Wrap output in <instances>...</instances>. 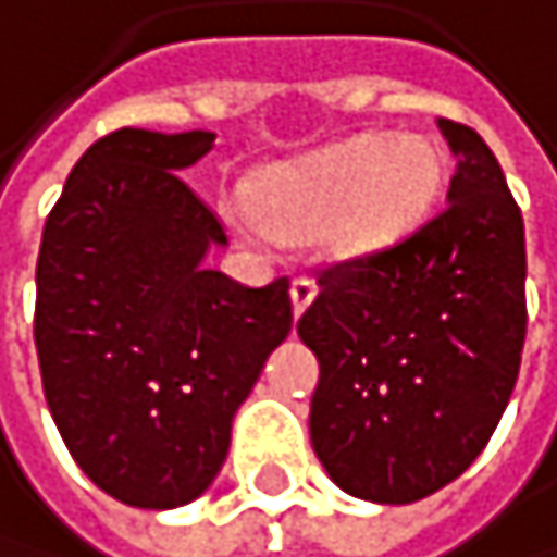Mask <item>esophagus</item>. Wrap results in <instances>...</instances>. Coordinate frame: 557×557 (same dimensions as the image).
<instances>
[{
  "label": "esophagus",
  "mask_w": 557,
  "mask_h": 557,
  "mask_svg": "<svg viewBox=\"0 0 557 557\" xmlns=\"http://www.w3.org/2000/svg\"><path fill=\"white\" fill-rule=\"evenodd\" d=\"M314 294H318L314 276H294V281H290V300H294V311L297 314L314 300Z\"/></svg>",
  "instance_id": "esophagus-1"
}]
</instances>
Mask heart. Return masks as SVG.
I'll return each instance as SVG.
<instances>
[{"instance_id":"b5f03b06","label":"heart","mask_w":557,"mask_h":557,"mask_svg":"<svg viewBox=\"0 0 557 557\" xmlns=\"http://www.w3.org/2000/svg\"><path fill=\"white\" fill-rule=\"evenodd\" d=\"M436 185V165L426 145L361 138L311 165L273 175L260 218L276 236L311 239L334 233L345 246H379L403 233ZM246 230H263L253 212L239 209Z\"/></svg>"}]
</instances>
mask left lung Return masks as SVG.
Wrapping results in <instances>:
<instances>
[{
    "label": "left lung",
    "mask_w": 557,
    "mask_h": 557,
    "mask_svg": "<svg viewBox=\"0 0 557 557\" xmlns=\"http://www.w3.org/2000/svg\"><path fill=\"white\" fill-rule=\"evenodd\" d=\"M446 206L372 253L318 270L297 321L321 361L311 443L342 491L412 504L487 446L528 331L524 219L487 141L440 117Z\"/></svg>",
    "instance_id": "1"
}]
</instances>
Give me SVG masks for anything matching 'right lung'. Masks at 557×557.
Listing matches in <instances>:
<instances>
[{
	"label": "right lung",
	"mask_w": 557,
	"mask_h": 557,
	"mask_svg": "<svg viewBox=\"0 0 557 557\" xmlns=\"http://www.w3.org/2000/svg\"><path fill=\"white\" fill-rule=\"evenodd\" d=\"M212 131L121 127L73 165L36 260L33 338L57 430L121 504L196 500L230 453L233 416L294 324L290 281L209 270L219 215L178 172Z\"/></svg>",
	"instance_id": "add662e5"
}]
</instances>
